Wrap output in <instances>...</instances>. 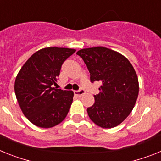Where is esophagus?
<instances>
[{"label":"esophagus","mask_w":161,"mask_h":161,"mask_svg":"<svg viewBox=\"0 0 161 161\" xmlns=\"http://www.w3.org/2000/svg\"><path fill=\"white\" fill-rule=\"evenodd\" d=\"M75 95L76 96H79V97H81V96H82L83 95L86 93V92H85V90H83V89H80V90L79 91H75Z\"/></svg>","instance_id":"34e87169"}]
</instances>
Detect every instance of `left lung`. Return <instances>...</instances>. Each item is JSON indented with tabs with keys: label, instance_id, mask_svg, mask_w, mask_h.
<instances>
[{
	"label": "left lung",
	"instance_id": "1",
	"mask_svg": "<svg viewBox=\"0 0 161 161\" xmlns=\"http://www.w3.org/2000/svg\"><path fill=\"white\" fill-rule=\"evenodd\" d=\"M87 66L91 82L102 83L95 103L87 108L96 125L110 129L120 125L133 110L139 96V80L126 57L105 47L77 52Z\"/></svg>",
	"mask_w": 161,
	"mask_h": 161
}]
</instances>
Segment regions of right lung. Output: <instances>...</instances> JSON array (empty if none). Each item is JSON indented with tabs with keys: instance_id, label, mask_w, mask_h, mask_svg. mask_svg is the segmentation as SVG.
<instances>
[{
	"instance_id": "right-lung-1",
	"label": "right lung",
	"mask_w": 161,
	"mask_h": 161,
	"mask_svg": "<svg viewBox=\"0 0 161 161\" xmlns=\"http://www.w3.org/2000/svg\"><path fill=\"white\" fill-rule=\"evenodd\" d=\"M76 51L48 47L36 52L16 77L14 92L22 114L35 125L51 128L65 118L74 92L53 87L64 61Z\"/></svg>"
}]
</instances>
